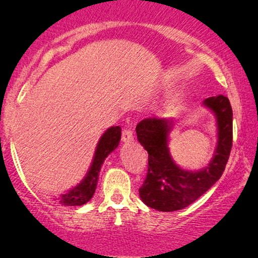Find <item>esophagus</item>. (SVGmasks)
Returning <instances> with one entry per match:
<instances>
[{
	"label": "esophagus",
	"instance_id": "obj_1",
	"mask_svg": "<svg viewBox=\"0 0 258 258\" xmlns=\"http://www.w3.org/2000/svg\"><path fill=\"white\" fill-rule=\"evenodd\" d=\"M134 141V133L132 129H124L122 132V142L124 143H130Z\"/></svg>",
	"mask_w": 258,
	"mask_h": 258
}]
</instances>
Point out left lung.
<instances>
[{
  "instance_id": "left-lung-1",
  "label": "left lung",
  "mask_w": 258,
  "mask_h": 258,
  "mask_svg": "<svg viewBox=\"0 0 258 258\" xmlns=\"http://www.w3.org/2000/svg\"><path fill=\"white\" fill-rule=\"evenodd\" d=\"M204 107L216 116L217 147L213 160L197 171L184 170L172 160L168 136L172 118H144L136 126L137 140L148 151V174L140 197L158 211H175L190 206L216 183L223 174L232 147V109L223 95L207 98Z\"/></svg>"
}]
</instances>
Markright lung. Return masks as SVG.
Returning <instances> with one entry per match:
<instances>
[{"label":"right lung","instance_id":"1","mask_svg":"<svg viewBox=\"0 0 258 258\" xmlns=\"http://www.w3.org/2000/svg\"><path fill=\"white\" fill-rule=\"evenodd\" d=\"M119 140H121V126L116 125L107 129V132L101 136L100 141H98L93 163H91L86 177L76 186L70 189L68 192L62 194L58 199H56L59 204L76 207L89 202L91 197L94 196L95 190H96L98 175H100L102 164H103L105 158L108 157V155L118 147Z\"/></svg>","mask_w":258,"mask_h":258}]
</instances>
